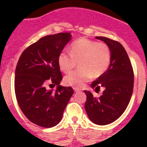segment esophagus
I'll return each mask as SVG.
<instances>
[{"mask_svg": "<svg viewBox=\"0 0 147 147\" xmlns=\"http://www.w3.org/2000/svg\"><path fill=\"white\" fill-rule=\"evenodd\" d=\"M73 90L75 92H78L81 91V89H79V88H73Z\"/></svg>", "mask_w": 147, "mask_h": 147, "instance_id": "esophagus-1", "label": "esophagus"}]
</instances>
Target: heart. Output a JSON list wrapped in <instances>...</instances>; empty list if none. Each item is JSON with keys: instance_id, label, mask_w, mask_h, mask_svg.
Segmentation results:
<instances>
[{"instance_id": "obj_1", "label": "heart", "mask_w": 147, "mask_h": 147, "mask_svg": "<svg viewBox=\"0 0 147 147\" xmlns=\"http://www.w3.org/2000/svg\"><path fill=\"white\" fill-rule=\"evenodd\" d=\"M70 53L62 51L58 57V64L65 73H69L79 62L80 71L66 76L64 82L75 88L82 87L92 78H98L105 74L111 61L109 47L86 38L76 40L71 46Z\"/></svg>"}]
</instances>
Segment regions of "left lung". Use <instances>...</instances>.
Wrapping results in <instances>:
<instances>
[{
	"mask_svg": "<svg viewBox=\"0 0 147 147\" xmlns=\"http://www.w3.org/2000/svg\"><path fill=\"white\" fill-rule=\"evenodd\" d=\"M96 39L109 47L111 61L107 71L92 83V88L105 91L99 98L84 91L87 99L85 108L88 118L98 125H107L122 115L127 107L134 89V71L125 49L115 40L104 36Z\"/></svg>",
	"mask_w": 147,
	"mask_h": 147,
	"instance_id": "left-lung-1",
	"label": "left lung"
}]
</instances>
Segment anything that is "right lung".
<instances>
[{"instance_id": "right-lung-1", "label": "right lung", "mask_w": 147, "mask_h": 147, "mask_svg": "<svg viewBox=\"0 0 147 147\" xmlns=\"http://www.w3.org/2000/svg\"><path fill=\"white\" fill-rule=\"evenodd\" d=\"M70 33H59L40 38L20 55L15 70L14 88L22 112L32 123L53 127L62 120L74 92L60 85L62 76L58 57L71 40ZM47 84L57 86L47 90Z\"/></svg>"}]
</instances>
